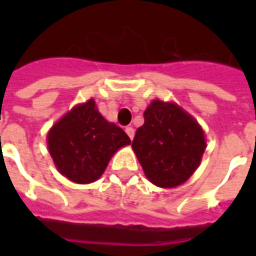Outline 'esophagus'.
Masks as SVG:
<instances>
[{"label":"esophagus","mask_w":256,"mask_h":256,"mask_svg":"<svg viewBox=\"0 0 256 256\" xmlns=\"http://www.w3.org/2000/svg\"><path fill=\"white\" fill-rule=\"evenodd\" d=\"M126 133H128V136L130 137V140H133V137H134V128H126Z\"/></svg>","instance_id":"34e87169"}]
</instances>
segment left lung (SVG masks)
I'll return each mask as SVG.
<instances>
[{
	"label": "left lung",
	"mask_w": 256,
	"mask_h": 256,
	"mask_svg": "<svg viewBox=\"0 0 256 256\" xmlns=\"http://www.w3.org/2000/svg\"><path fill=\"white\" fill-rule=\"evenodd\" d=\"M146 178L160 188L184 184L198 168L206 150L204 133L189 114L172 102L155 100L133 140Z\"/></svg>",
	"instance_id": "left-lung-1"
}]
</instances>
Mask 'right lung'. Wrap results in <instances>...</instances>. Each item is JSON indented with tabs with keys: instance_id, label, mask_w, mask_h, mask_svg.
I'll return each instance as SVG.
<instances>
[{
	"instance_id": "add662e5",
	"label": "right lung",
	"mask_w": 256,
	"mask_h": 256,
	"mask_svg": "<svg viewBox=\"0 0 256 256\" xmlns=\"http://www.w3.org/2000/svg\"><path fill=\"white\" fill-rule=\"evenodd\" d=\"M130 142L122 128L97 111L94 100L75 106L48 134L49 152L58 172L78 184L100 178L111 156Z\"/></svg>"
}]
</instances>
